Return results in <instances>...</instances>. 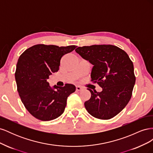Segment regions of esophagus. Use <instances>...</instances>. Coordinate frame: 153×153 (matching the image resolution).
<instances>
[{"instance_id": "1", "label": "esophagus", "mask_w": 153, "mask_h": 153, "mask_svg": "<svg viewBox=\"0 0 153 153\" xmlns=\"http://www.w3.org/2000/svg\"><path fill=\"white\" fill-rule=\"evenodd\" d=\"M76 90L78 91H80L81 90H82V87L79 85H77V86H76Z\"/></svg>"}]
</instances>
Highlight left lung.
<instances>
[{
  "instance_id": "left-lung-1",
  "label": "left lung",
  "mask_w": 153,
  "mask_h": 153,
  "mask_svg": "<svg viewBox=\"0 0 153 153\" xmlns=\"http://www.w3.org/2000/svg\"><path fill=\"white\" fill-rule=\"evenodd\" d=\"M76 52L93 67L91 77L102 91L91 92L84 103L87 112L100 119H110L128 103L135 84L133 64L126 52L112 45H95L78 47Z\"/></svg>"
}]
</instances>
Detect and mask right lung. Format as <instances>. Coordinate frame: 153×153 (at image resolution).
I'll return each mask as SVG.
<instances>
[{
	"instance_id": "add662e5",
	"label": "right lung",
	"mask_w": 153,
	"mask_h": 153,
	"mask_svg": "<svg viewBox=\"0 0 153 153\" xmlns=\"http://www.w3.org/2000/svg\"><path fill=\"white\" fill-rule=\"evenodd\" d=\"M76 47L36 45L18 59L15 71L17 91L26 109L36 119L51 121L64 112L68 97L75 91V86L66 84L52 88L47 80L50 75L58 71L62 56Z\"/></svg>"
}]
</instances>
